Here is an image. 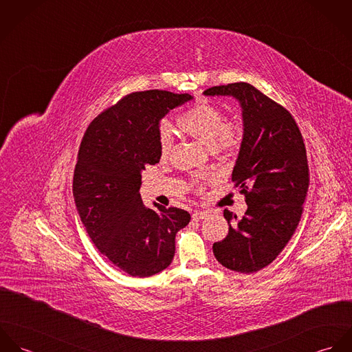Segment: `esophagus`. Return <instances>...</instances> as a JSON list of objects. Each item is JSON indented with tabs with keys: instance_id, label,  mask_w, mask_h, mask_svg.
I'll list each match as a JSON object with an SVG mask.
<instances>
[{
	"instance_id": "34e87169",
	"label": "esophagus",
	"mask_w": 352,
	"mask_h": 352,
	"mask_svg": "<svg viewBox=\"0 0 352 352\" xmlns=\"http://www.w3.org/2000/svg\"><path fill=\"white\" fill-rule=\"evenodd\" d=\"M208 215L207 211H201V210H197L192 212V219L194 221H201L203 218H206Z\"/></svg>"
}]
</instances>
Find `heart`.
<instances>
[{
    "instance_id": "b5f03b06",
    "label": "heart",
    "mask_w": 352,
    "mask_h": 352,
    "mask_svg": "<svg viewBox=\"0 0 352 352\" xmlns=\"http://www.w3.org/2000/svg\"><path fill=\"white\" fill-rule=\"evenodd\" d=\"M179 130L197 140L212 151L232 153L240 148L243 127L239 122H225L223 112L208 102H197L184 111L176 120ZM160 154L166 157L172 148V138L166 129L160 130Z\"/></svg>"
}]
</instances>
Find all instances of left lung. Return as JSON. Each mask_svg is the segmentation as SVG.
Here are the masks:
<instances>
[{"label":"left lung","mask_w":352,"mask_h":352,"mask_svg":"<svg viewBox=\"0 0 352 352\" xmlns=\"http://www.w3.org/2000/svg\"><path fill=\"white\" fill-rule=\"evenodd\" d=\"M206 96H233L243 109L244 134L232 180L245 195L241 219L229 210L228 236L214 243L226 268L256 272L283 251L301 219L309 168L301 131L292 113L247 82L208 88Z\"/></svg>","instance_id":"8db88e82"}]
</instances>
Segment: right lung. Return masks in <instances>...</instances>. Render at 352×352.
Here are the masks:
<instances>
[{"mask_svg":"<svg viewBox=\"0 0 352 352\" xmlns=\"http://www.w3.org/2000/svg\"><path fill=\"white\" fill-rule=\"evenodd\" d=\"M192 100L188 94L134 92L92 120L80 145L73 197L96 248L137 278L165 270L175 256L176 233L191 221L177 207L144 206L142 170L160 161V120Z\"/></svg>","mask_w":352,"mask_h":352,"instance_id":"right-lung-1","label":"right lung"}]
</instances>
